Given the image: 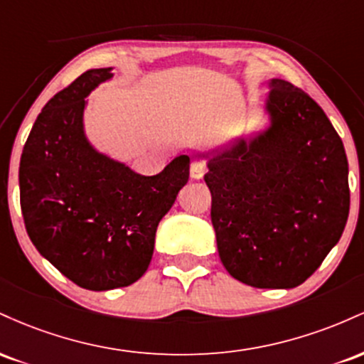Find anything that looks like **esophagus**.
Wrapping results in <instances>:
<instances>
[{
	"label": "esophagus",
	"mask_w": 364,
	"mask_h": 364,
	"mask_svg": "<svg viewBox=\"0 0 364 364\" xmlns=\"http://www.w3.org/2000/svg\"><path fill=\"white\" fill-rule=\"evenodd\" d=\"M205 171H207V164L203 161H198V159H195L193 162H191V166H190V174H191V178L193 179H200V178H203V174H205Z\"/></svg>",
	"instance_id": "obj_1"
}]
</instances>
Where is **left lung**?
<instances>
[{
  "mask_svg": "<svg viewBox=\"0 0 364 364\" xmlns=\"http://www.w3.org/2000/svg\"><path fill=\"white\" fill-rule=\"evenodd\" d=\"M272 127L208 162L212 225L223 265L260 289L306 281L341 240L349 215L348 157L306 92L270 82Z\"/></svg>",
  "mask_w": 364,
  "mask_h": 364,
  "instance_id": "1",
  "label": "left lung"
}]
</instances>
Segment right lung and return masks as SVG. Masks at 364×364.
<instances>
[{"label": "right lung", "mask_w": 364, "mask_h": 364, "mask_svg": "<svg viewBox=\"0 0 364 364\" xmlns=\"http://www.w3.org/2000/svg\"><path fill=\"white\" fill-rule=\"evenodd\" d=\"M89 70L43 107L20 159V207L37 252L90 291L136 282L152 260L161 219L188 183L190 157L140 176L95 152L83 135L89 92L111 78Z\"/></svg>", "instance_id": "right-lung-1"}]
</instances>
